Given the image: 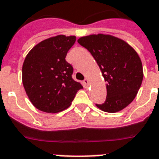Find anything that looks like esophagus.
Here are the masks:
<instances>
[{"label": "esophagus", "mask_w": 159, "mask_h": 159, "mask_svg": "<svg viewBox=\"0 0 159 159\" xmlns=\"http://www.w3.org/2000/svg\"><path fill=\"white\" fill-rule=\"evenodd\" d=\"M83 85H84L85 87H88V85H89V80L87 79V78H85L84 81H83Z\"/></svg>", "instance_id": "34e87169"}]
</instances>
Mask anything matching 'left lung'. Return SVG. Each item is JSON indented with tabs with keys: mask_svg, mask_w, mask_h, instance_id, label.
<instances>
[{
	"mask_svg": "<svg viewBox=\"0 0 159 159\" xmlns=\"http://www.w3.org/2000/svg\"><path fill=\"white\" fill-rule=\"evenodd\" d=\"M77 42L93 56L106 82V101L96 106L110 113L125 108L133 102L143 81L138 53L120 39L102 34L82 37Z\"/></svg>",
	"mask_w": 159,
	"mask_h": 159,
	"instance_id": "1",
	"label": "left lung"
}]
</instances>
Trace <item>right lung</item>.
Masks as SVG:
<instances>
[{"label":"right lung","mask_w":159,"mask_h":159,"mask_svg":"<svg viewBox=\"0 0 159 159\" xmlns=\"http://www.w3.org/2000/svg\"><path fill=\"white\" fill-rule=\"evenodd\" d=\"M75 41V36L52 37L34 46L26 56L22 82L30 101L39 111H63L82 89V85L72 79L73 67L65 59Z\"/></svg>","instance_id":"1"}]
</instances>
